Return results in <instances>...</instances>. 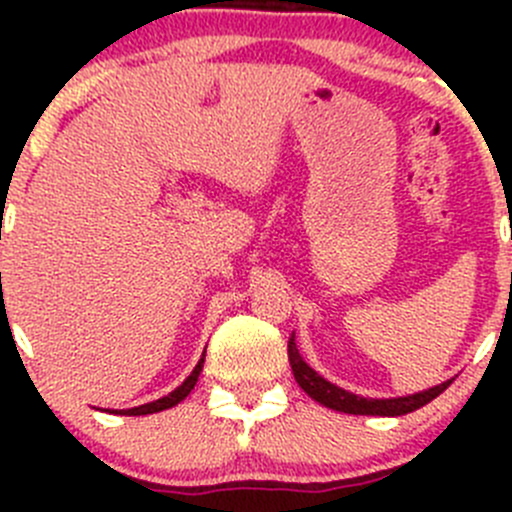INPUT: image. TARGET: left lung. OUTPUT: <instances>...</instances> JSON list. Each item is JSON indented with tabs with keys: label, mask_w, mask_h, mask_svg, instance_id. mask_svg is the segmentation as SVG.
Wrapping results in <instances>:
<instances>
[{
	"label": "left lung",
	"mask_w": 512,
	"mask_h": 512,
	"mask_svg": "<svg viewBox=\"0 0 512 512\" xmlns=\"http://www.w3.org/2000/svg\"><path fill=\"white\" fill-rule=\"evenodd\" d=\"M287 354H289V364H292L294 381L302 386L304 394H309L314 401H319L322 406H327V409L344 411V414H354V416H404V414H411V411L426 406L428 401H433L438 394H443V391L451 386V381H443L441 386H433V389L421 391V394H414V396H399V399H364V396L349 394V391L329 384V381L322 379V376H319L312 366L304 364V359L299 356L297 344H294V334L289 337Z\"/></svg>",
	"instance_id": "1"
}]
</instances>
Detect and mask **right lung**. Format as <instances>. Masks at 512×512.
<instances>
[{
    "instance_id": "add662e5",
    "label": "right lung",
    "mask_w": 512,
    "mask_h": 512,
    "mask_svg": "<svg viewBox=\"0 0 512 512\" xmlns=\"http://www.w3.org/2000/svg\"><path fill=\"white\" fill-rule=\"evenodd\" d=\"M203 361H205V356L203 359L198 361V366H195L193 369V374L188 376V379L183 381V384L178 386V389L175 391H170L168 396H163V399H158V401H151V404H143V406H136V409H126V411H116V414H123V416H146V414H156V411H165V409H173L175 404H180V401L185 399V396L190 394V389H193L195 386V381H198V376H200V371H203Z\"/></svg>"
}]
</instances>
